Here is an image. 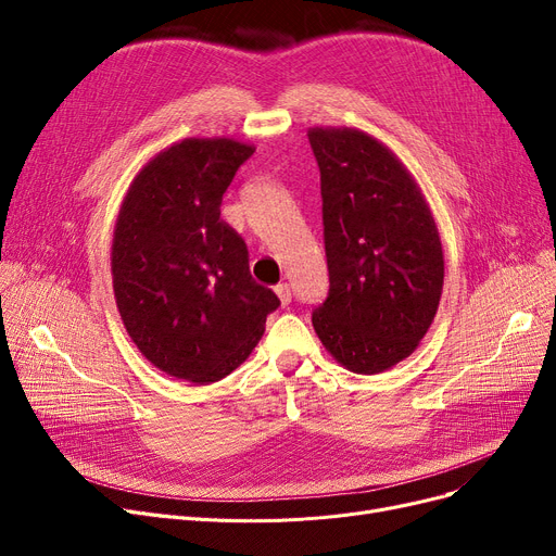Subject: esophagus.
Here are the masks:
<instances>
[{"instance_id":"obj_1","label":"esophagus","mask_w":556,"mask_h":556,"mask_svg":"<svg viewBox=\"0 0 556 556\" xmlns=\"http://www.w3.org/2000/svg\"><path fill=\"white\" fill-rule=\"evenodd\" d=\"M275 293H277V298L281 300L283 306L290 304V300H293V290H290L288 283H277V286H275Z\"/></svg>"}]
</instances>
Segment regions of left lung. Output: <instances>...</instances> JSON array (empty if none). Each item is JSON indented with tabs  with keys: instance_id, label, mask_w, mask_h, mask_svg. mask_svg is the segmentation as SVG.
Here are the masks:
<instances>
[{
	"instance_id": "8db88e82",
	"label": "left lung",
	"mask_w": 556,
	"mask_h": 556,
	"mask_svg": "<svg viewBox=\"0 0 556 556\" xmlns=\"http://www.w3.org/2000/svg\"><path fill=\"white\" fill-rule=\"evenodd\" d=\"M308 141L329 268L313 329L349 371H386L415 352L440 306V233L413 175L381 141L354 128H313Z\"/></svg>"
}]
</instances>
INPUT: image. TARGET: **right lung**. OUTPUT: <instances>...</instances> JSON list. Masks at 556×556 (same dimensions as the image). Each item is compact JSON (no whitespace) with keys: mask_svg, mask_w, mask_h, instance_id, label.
I'll list each match as a JSON object with an SVG mask.
<instances>
[{"mask_svg":"<svg viewBox=\"0 0 556 556\" xmlns=\"http://www.w3.org/2000/svg\"><path fill=\"white\" fill-rule=\"evenodd\" d=\"M252 146L185 139L146 164L122 204L112 286L124 327L157 369L214 383L237 369L281 304L250 275L245 241L220 220Z\"/></svg>","mask_w":556,"mask_h":556,"instance_id":"right-lung-1","label":"right lung"}]
</instances>
